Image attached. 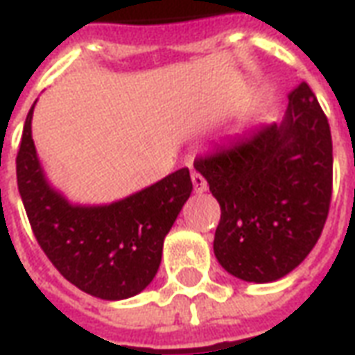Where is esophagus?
I'll list each match as a JSON object with an SVG mask.
<instances>
[{
    "instance_id": "obj_1",
    "label": "esophagus",
    "mask_w": 355,
    "mask_h": 355,
    "mask_svg": "<svg viewBox=\"0 0 355 355\" xmlns=\"http://www.w3.org/2000/svg\"><path fill=\"white\" fill-rule=\"evenodd\" d=\"M191 184H193V190L198 191V193H203V191H207V188H209V186H207V180H205L199 173H196V171L191 173Z\"/></svg>"
}]
</instances>
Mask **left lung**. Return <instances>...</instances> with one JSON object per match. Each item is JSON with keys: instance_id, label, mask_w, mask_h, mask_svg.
<instances>
[{"instance_id": "obj_1", "label": "left lung", "mask_w": 355, "mask_h": 355, "mask_svg": "<svg viewBox=\"0 0 355 355\" xmlns=\"http://www.w3.org/2000/svg\"><path fill=\"white\" fill-rule=\"evenodd\" d=\"M193 167L222 209L212 246L230 275L267 284L311 254L331 201L333 144L309 84L288 96L280 124L199 157Z\"/></svg>"}]
</instances>
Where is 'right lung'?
Listing matches in <instances>:
<instances>
[{"label": "right lung", "instance_id": "add662e5", "mask_svg": "<svg viewBox=\"0 0 355 355\" xmlns=\"http://www.w3.org/2000/svg\"><path fill=\"white\" fill-rule=\"evenodd\" d=\"M35 103L24 124L17 180L37 243L78 290L105 301L137 295L156 277L165 235L190 198V171L182 167L112 203H73L39 162L31 137Z\"/></svg>", "mask_w": 355, "mask_h": 355}]
</instances>
